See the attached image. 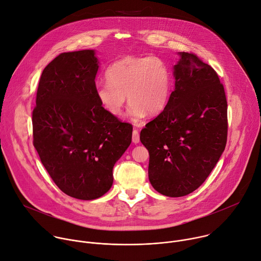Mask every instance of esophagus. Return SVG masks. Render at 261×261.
I'll return each instance as SVG.
<instances>
[{
  "label": "esophagus",
  "instance_id": "esophagus-1",
  "mask_svg": "<svg viewBox=\"0 0 261 261\" xmlns=\"http://www.w3.org/2000/svg\"><path fill=\"white\" fill-rule=\"evenodd\" d=\"M132 141L134 143H138L139 142V132L136 129H134L133 132H132Z\"/></svg>",
  "mask_w": 261,
  "mask_h": 261
}]
</instances>
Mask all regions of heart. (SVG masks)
I'll list each match as a JSON object with an SVG mask.
<instances>
[{
	"mask_svg": "<svg viewBox=\"0 0 261 261\" xmlns=\"http://www.w3.org/2000/svg\"><path fill=\"white\" fill-rule=\"evenodd\" d=\"M107 80L96 85L95 95L102 108L114 117L122 116L127 97L128 117L134 122L146 113H161L170 98L169 66L156 56L125 57L108 68Z\"/></svg>",
	"mask_w": 261,
	"mask_h": 261,
	"instance_id": "obj_1",
	"label": "heart"
}]
</instances>
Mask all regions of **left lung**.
<instances>
[{"label":"left lung","mask_w":261,"mask_h":261,"mask_svg":"<svg viewBox=\"0 0 261 261\" xmlns=\"http://www.w3.org/2000/svg\"><path fill=\"white\" fill-rule=\"evenodd\" d=\"M179 56L166 107L140 132L150 154L148 179L169 197L200 187L225 150L228 130L226 95L217 72L195 54Z\"/></svg>","instance_id":"1"}]
</instances>
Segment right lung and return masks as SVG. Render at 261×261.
<instances>
[{
	"mask_svg": "<svg viewBox=\"0 0 261 261\" xmlns=\"http://www.w3.org/2000/svg\"><path fill=\"white\" fill-rule=\"evenodd\" d=\"M94 50L60 54L43 70L32 115L33 144L58 187L92 200L113 186V168L132 139V125L102 108L95 95Z\"/></svg>",
	"mask_w": 261,
	"mask_h": 261,
	"instance_id": "right-lung-1",
	"label": "right lung"
}]
</instances>
